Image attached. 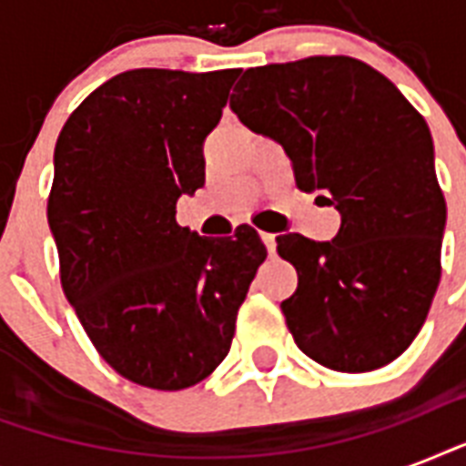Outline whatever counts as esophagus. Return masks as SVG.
Instances as JSON below:
<instances>
[{
    "mask_svg": "<svg viewBox=\"0 0 466 466\" xmlns=\"http://www.w3.org/2000/svg\"><path fill=\"white\" fill-rule=\"evenodd\" d=\"M261 239H263V244H266V248H268V254L276 256V234L261 232Z\"/></svg>",
    "mask_w": 466,
    "mask_h": 466,
    "instance_id": "34e87169",
    "label": "esophagus"
}]
</instances>
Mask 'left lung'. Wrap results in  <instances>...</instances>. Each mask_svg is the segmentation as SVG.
I'll use <instances>...</instances> for the list:
<instances>
[{"label": "left lung", "mask_w": 466, "mask_h": 466, "mask_svg": "<svg viewBox=\"0 0 466 466\" xmlns=\"http://www.w3.org/2000/svg\"><path fill=\"white\" fill-rule=\"evenodd\" d=\"M229 106L285 149L299 190H319L340 212L331 241L276 239L298 270V290L280 305L298 348L336 372L397 360L441 283L448 218L423 116L346 55L247 69Z\"/></svg>", "instance_id": "left-lung-1"}]
</instances>
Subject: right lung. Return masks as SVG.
Returning a JSON list of instances; mask_svg holds the SVG:
<instances>
[{
  "instance_id": "obj_1",
  "label": "right lung",
  "mask_w": 466,
  "mask_h": 466,
  "mask_svg": "<svg viewBox=\"0 0 466 466\" xmlns=\"http://www.w3.org/2000/svg\"><path fill=\"white\" fill-rule=\"evenodd\" d=\"M239 69H130L84 98L55 145L47 225L62 290L98 355L176 391L229 353L266 247L254 227L200 237L176 203L205 183L203 142Z\"/></svg>"
}]
</instances>
